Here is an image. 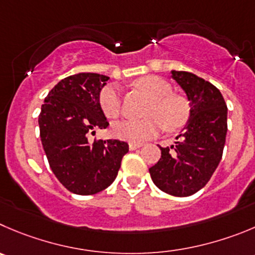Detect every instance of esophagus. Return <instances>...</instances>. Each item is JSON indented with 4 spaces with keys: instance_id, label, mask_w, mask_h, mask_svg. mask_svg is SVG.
Wrapping results in <instances>:
<instances>
[{
    "instance_id": "obj_1",
    "label": "esophagus",
    "mask_w": 255,
    "mask_h": 255,
    "mask_svg": "<svg viewBox=\"0 0 255 255\" xmlns=\"http://www.w3.org/2000/svg\"><path fill=\"white\" fill-rule=\"evenodd\" d=\"M142 144H137V142H130L129 144V149L131 150V151H134V150L139 149V147H141Z\"/></svg>"
}]
</instances>
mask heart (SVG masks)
Listing matches in <instances>:
<instances>
[{"label":"heart","instance_id":"b5f03b06","mask_svg":"<svg viewBox=\"0 0 255 255\" xmlns=\"http://www.w3.org/2000/svg\"><path fill=\"white\" fill-rule=\"evenodd\" d=\"M135 86L151 99L144 120H124L113 126V132L121 140L142 142L156 136L162 128L175 130L188 121L189 105L183 96L171 94L168 81L157 76H144L136 80ZM100 106L109 119H116L123 111L120 89L108 85L100 93Z\"/></svg>","mask_w":255,"mask_h":255}]
</instances>
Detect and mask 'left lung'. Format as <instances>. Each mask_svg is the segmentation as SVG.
Returning a JSON list of instances; mask_svg holds the SVG:
<instances>
[{
  "label": "left lung",
  "mask_w": 255,
  "mask_h": 255,
  "mask_svg": "<svg viewBox=\"0 0 255 255\" xmlns=\"http://www.w3.org/2000/svg\"><path fill=\"white\" fill-rule=\"evenodd\" d=\"M189 101L188 123L175 144L160 147L161 157L149 169L155 185L174 196L195 194L210 180L222 160L228 108L219 90L191 72L171 71Z\"/></svg>",
  "instance_id": "obj_1"
}]
</instances>
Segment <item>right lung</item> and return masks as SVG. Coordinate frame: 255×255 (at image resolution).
Instances as JSON below:
<instances>
[{"instance_id":"right-lung-1","label":"right lung","mask_w":255,"mask_h":255,"mask_svg":"<svg viewBox=\"0 0 255 255\" xmlns=\"http://www.w3.org/2000/svg\"><path fill=\"white\" fill-rule=\"evenodd\" d=\"M108 80L94 72L65 77L41 106L40 136L51 170L67 190L79 195L110 186L129 151L128 142L120 140L87 141L90 134L109 125L99 101Z\"/></svg>"}]
</instances>
